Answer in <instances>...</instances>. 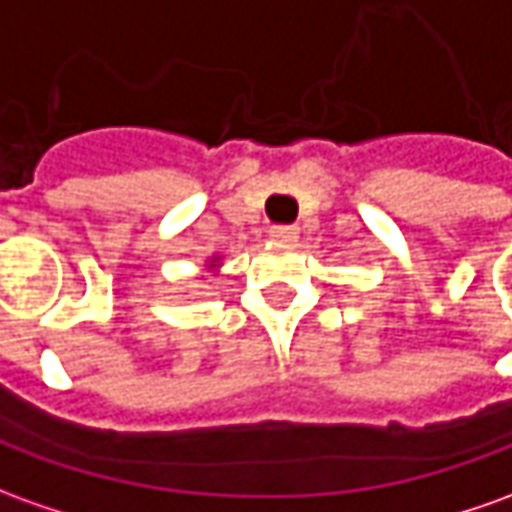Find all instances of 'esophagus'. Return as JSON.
Wrapping results in <instances>:
<instances>
[{
    "instance_id": "obj_1",
    "label": "esophagus",
    "mask_w": 512,
    "mask_h": 512,
    "mask_svg": "<svg viewBox=\"0 0 512 512\" xmlns=\"http://www.w3.org/2000/svg\"><path fill=\"white\" fill-rule=\"evenodd\" d=\"M270 239H276L281 245H292V242H298V228L295 225H273Z\"/></svg>"
}]
</instances>
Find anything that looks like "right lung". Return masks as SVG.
<instances>
[{
    "label": "right lung",
    "instance_id": "add662e5",
    "mask_svg": "<svg viewBox=\"0 0 512 512\" xmlns=\"http://www.w3.org/2000/svg\"><path fill=\"white\" fill-rule=\"evenodd\" d=\"M214 262H220V259H217V256H214V259H211V264H209V267H217V264H214Z\"/></svg>",
    "mask_w": 512,
    "mask_h": 512
}]
</instances>
